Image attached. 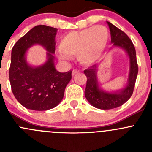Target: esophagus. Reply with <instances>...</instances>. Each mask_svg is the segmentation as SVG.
Returning a JSON list of instances; mask_svg holds the SVG:
<instances>
[{
  "instance_id": "esophagus-1",
  "label": "esophagus",
  "mask_w": 152,
  "mask_h": 152,
  "mask_svg": "<svg viewBox=\"0 0 152 152\" xmlns=\"http://www.w3.org/2000/svg\"><path fill=\"white\" fill-rule=\"evenodd\" d=\"M78 73H79V70H77V69H73V71H72V76H74L75 74H76Z\"/></svg>"
}]
</instances>
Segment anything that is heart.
<instances>
[{
  "instance_id": "1",
  "label": "heart",
  "mask_w": 152,
  "mask_h": 152,
  "mask_svg": "<svg viewBox=\"0 0 152 152\" xmlns=\"http://www.w3.org/2000/svg\"><path fill=\"white\" fill-rule=\"evenodd\" d=\"M110 34L104 26H96L81 31L69 32L61 39L62 59L67 56H76L81 64L88 65L97 60L108 43Z\"/></svg>"
}]
</instances>
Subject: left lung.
I'll return each mask as SVG.
<instances>
[{"instance_id": "1", "label": "left lung", "mask_w": 152, "mask_h": 152, "mask_svg": "<svg viewBox=\"0 0 152 152\" xmlns=\"http://www.w3.org/2000/svg\"><path fill=\"white\" fill-rule=\"evenodd\" d=\"M107 23L113 47L124 49L129 58V73L125 87L115 92H107L99 87L97 79L99 65H94L84 70L87 79L85 91L86 99L92 106L101 110H111L126 103L132 95L138 73L135 48L132 40L123 31L111 23Z\"/></svg>"}]
</instances>
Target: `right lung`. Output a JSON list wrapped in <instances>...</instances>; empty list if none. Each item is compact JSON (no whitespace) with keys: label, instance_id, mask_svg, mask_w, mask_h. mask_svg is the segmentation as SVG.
Listing matches in <instances>:
<instances>
[{"label":"right lung","instance_id":"1","mask_svg":"<svg viewBox=\"0 0 152 152\" xmlns=\"http://www.w3.org/2000/svg\"><path fill=\"white\" fill-rule=\"evenodd\" d=\"M57 28L36 26L18 39L12 50L10 81L12 93L20 104L29 110L43 111L56 107L62 100L72 71L60 73L55 68V37ZM38 44L46 48L47 61L37 67L29 66L25 53Z\"/></svg>","mask_w":152,"mask_h":152}]
</instances>
